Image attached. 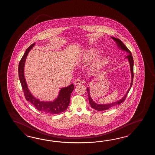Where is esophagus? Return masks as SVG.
<instances>
[{"label":"esophagus","mask_w":155,"mask_h":155,"mask_svg":"<svg viewBox=\"0 0 155 155\" xmlns=\"http://www.w3.org/2000/svg\"><path fill=\"white\" fill-rule=\"evenodd\" d=\"M81 82H82L81 80H80V79H77L74 81V84L76 85H80Z\"/></svg>","instance_id":"34e87169"}]
</instances>
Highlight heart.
<instances>
[{"label":"heart","instance_id":"heart-1","mask_svg":"<svg viewBox=\"0 0 155 155\" xmlns=\"http://www.w3.org/2000/svg\"><path fill=\"white\" fill-rule=\"evenodd\" d=\"M97 51L95 49L90 50L86 54V62H91L97 56ZM109 61V58L107 57H101L97 60L92 65L94 70H99L102 68Z\"/></svg>","mask_w":155,"mask_h":155}]
</instances>
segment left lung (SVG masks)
<instances>
[{
  "mask_svg": "<svg viewBox=\"0 0 155 155\" xmlns=\"http://www.w3.org/2000/svg\"><path fill=\"white\" fill-rule=\"evenodd\" d=\"M111 38L115 41L116 44H117V46H118L119 48H120L121 50H122L123 51H125L128 54L127 56H126L125 58L128 59L129 63H130V70H131V85H130V86L129 87V90H127V91L125 95L122 97V99L117 100V101H115V102H111V103L106 104H97V103L94 102L93 101L92 98H91V96L90 95V89L87 87V94H88L89 103H90V105H91L92 108L95 109L96 110H97V111H104V110H109V109H111L113 107L117 105H119L121 103L124 102L125 101L128 93H129L131 87L132 83H133V79H134V59H133V57L132 56L131 53L129 50V49L124 45V44L122 43L120 40L117 39V38H116L115 37H111ZM91 78H92L89 79L90 81H91Z\"/></svg>",
  "mask_w": 155,
  "mask_h": 155,
  "instance_id": "left-lung-1",
  "label": "left lung"
}]
</instances>
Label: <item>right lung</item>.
<instances>
[{
	"instance_id": "obj_1",
	"label": "right lung",
	"mask_w": 155,
	"mask_h": 155,
	"mask_svg": "<svg viewBox=\"0 0 155 155\" xmlns=\"http://www.w3.org/2000/svg\"><path fill=\"white\" fill-rule=\"evenodd\" d=\"M35 44V43L31 44L27 49L19 64V78L25 97L27 101L30 102L39 111L49 115L59 114L64 112L69 106L70 96L74 89V86L72 84L68 87L60 89L58 97L53 101H41L31 94L28 87L24 76V65L28 53Z\"/></svg>"
}]
</instances>
